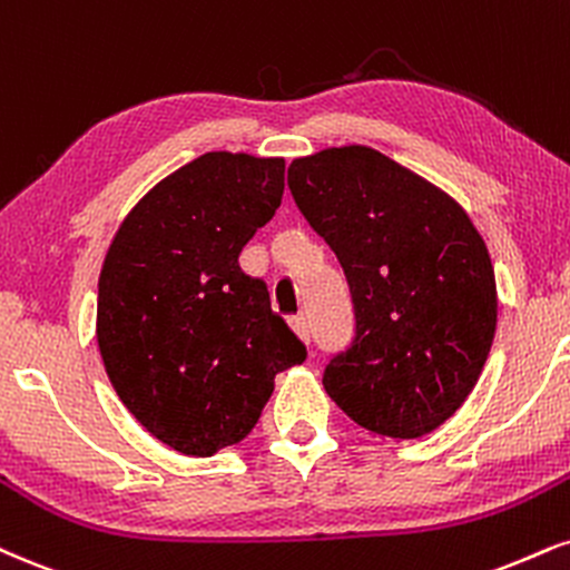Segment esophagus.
<instances>
[{
  "mask_svg": "<svg viewBox=\"0 0 570 570\" xmlns=\"http://www.w3.org/2000/svg\"><path fill=\"white\" fill-rule=\"evenodd\" d=\"M289 324H292V328H294V334H297V337L303 340L305 345H307V342H311V324H307L305 315H294Z\"/></svg>",
  "mask_w": 570,
  "mask_h": 570,
  "instance_id": "esophagus-1",
  "label": "esophagus"
}]
</instances>
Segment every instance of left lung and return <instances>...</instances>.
I'll return each mask as SVG.
<instances>
[{"mask_svg": "<svg viewBox=\"0 0 570 570\" xmlns=\"http://www.w3.org/2000/svg\"><path fill=\"white\" fill-rule=\"evenodd\" d=\"M289 190L351 284L355 337L328 361V397L374 435L433 433L468 401L497 332L481 233L445 190L368 146L294 159Z\"/></svg>", "mask_w": 570, "mask_h": 570, "instance_id": "left-lung-1", "label": "left lung"}]
</instances>
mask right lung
Listing matches in <instances>:
<instances>
[{
    "label": "right lung",
    "mask_w": 570,
    "mask_h": 570,
    "mask_svg": "<svg viewBox=\"0 0 570 570\" xmlns=\"http://www.w3.org/2000/svg\"><path fill=\"white\" fill-rule=\"evenodd\" d=\"M284 159L212 150L156 183L108 246L98 347L116 395L150 435L212 456L252 433L305 345L238 255L276 215Z\"/></svg>",
    "instance_id": "1"
}]
</instances>
